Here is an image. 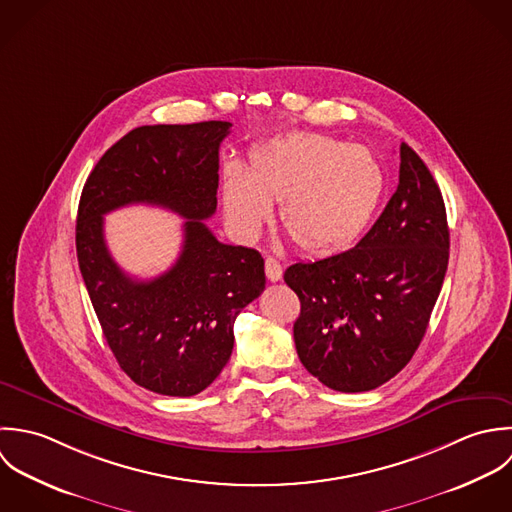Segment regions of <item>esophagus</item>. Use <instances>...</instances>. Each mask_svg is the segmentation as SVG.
Listing matches in <instances>:
<instances>
[{"label":"esophagus","mask_w":512,"mask_h":512,"mask_svg":"<svg viewBox=\"0 0 512 512\" xmlns=\"http://www.w3.org/2000/svg\"><path fill=\"white\" fill-rule=\"evenodd\" d=\"M265 275H267V279H269L271 283L281 281V279H283V267H281V263H279L277 259H273V257H267V259H265Z\"/></svg>","instance_id":"34e87169"}]
</instances>
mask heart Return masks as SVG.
<instances>
[{
    "mask_svg": "<svg viewBox=\"0 0 512 512\" xmlns=\"http://www.w3.org/2000/svg\"><path fill=\"white\" fill-rule=\"evenodd\" d=\"M384 194V170L374 154L324 134H289L259 146L251 168L225 170L223 205L245 239L259 235L281 204V223L308 255L328 257L352 247Z\"/></svg>",
    "mask_w": 512,
    "mask_h": 512,
    "instance_id": "heart-1",
    "label": "heart"
}]
</instances>
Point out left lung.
Wrapping results in <instances>:
<instances>
[{"label":"left lung","mask_w":512,"mask_h":512,"mask_svg":"<svg viewBox=\"0 0 512 512\" xmlns=\"http://www.w3.org/2000/svg\"><path fill=\"white\" fill-rule=\"evenodd\" d=\"M447 261L439 186L402 142L398 190L358 245L285 271L301 301L293 334L303 366L346 394L392 380L427 330Z\"/></svg>","instance_id":"8db88e82"}]
</instances>
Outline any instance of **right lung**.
I'll list each match as a JSON object with an SVG mask.
<instances>
[{"label": "right lung", "mask_w": 512, "mask_h": 512, "mask_svg": "<svg viewBox=\"0 0 512 512\" xmlns=\"http://www.w3.org/2000/svg\"><path fill=\"white\" fill-rule=\"evenodd\" d=\"M229 128L223 120L138 126L104 152L81 194L77 259L104 338L126 376L162 396H196L219 376L237 314L265 289L259 251L219 243L204 223L217 207ZM130 203L187 219L179 261L150 282L128 278L103 241V213Z\"/></svg>", "instance_id": "right-lung-1"}]
</instances>
